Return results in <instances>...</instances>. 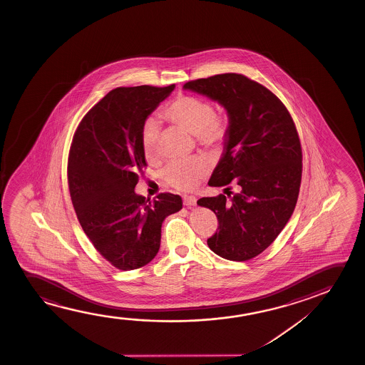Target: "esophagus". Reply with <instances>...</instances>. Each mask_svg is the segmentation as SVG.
I'll use <instances>...</instances> for the list:
<instances>
[{
	"label": "esophagus",
	"instance_id": "obj_1",
	"mask_svg": "<svg viewBox=\"0 0 365 365\" xmlns=\"http://www.w3.org/2000/svg\"><path fill=\"white\" fill-rule=\"evenodd\" d=\"M183 203H185V205H187V207L192 208V207H195V205H197V200H195V197H193V195H185V197H183Z\"/></svg>",
	"mask_w": 365,
	"mask_h": 365
}]
</instances>
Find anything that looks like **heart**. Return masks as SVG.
Masks as SVG:
<instances>
[{"label":"heart","mask_w":365,"mask_h":365,"mask_svg":"<svg viewBox=\"0 0 365 365\" xmlns=\"http://www.w3.org/2000/svg\"><path fill=\"white\" fill-rule=\"evenodd\" d=\"M162 118L172 125H180L193 133L200 145L218 148L225 143L230 133V120L225 115L215 112L210 101L197 96L180 95L165 106L160 112ZM160 127L155 120H147L140 130V145L148 160L158 158ZM210 165L200 157L170 162L163 172L165 180L175 190L188 192L198 180L207 175Z\"/></svg>","instance_id":"1"}]
</instances>
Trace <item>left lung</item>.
<instances>
[{
  "mask_svg": "<svg viewBox=\"0 0 365 365\" xmlns=\"http://www.w3.org/2000/svg\"><path fill=\"white\" fill-rule=\"evenodd\" d=\"M183 88L217 101L230 117L223 157L208 182L225 187L227 195L197 202L218 220L207 245L225 259H252L274 242L294 212L303 168L294 120L273 92L240 73L190 81Z\"/></svg>",
  "mask_w": 365,
  "mask_h": 365,
  "instance_id": "left-lung-1",
  "label": "left lung"
}]
</instances>
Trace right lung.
Wrapping results in <instances>:
<instances>
[{
  "label": "right lung",
  "instance_id": "right-lung-1",
  "mask_svg": "<svg viewBox=\"0 0 365 365\" xmlns=\"http://www.w3.org/2000/svg\"><path fill=\"white\" fill-rule=\"evenodd\" d=\"M175 85L110 91L93 106L73 135L68 188L81 227L97 252L117 269H138L155 258L165 217L182 210L178 195L153 200L135 195L147 167L140 130Z\"/></svg>",
  "mask_w": 365,
  "mask_h": 365
}]
</instances>
